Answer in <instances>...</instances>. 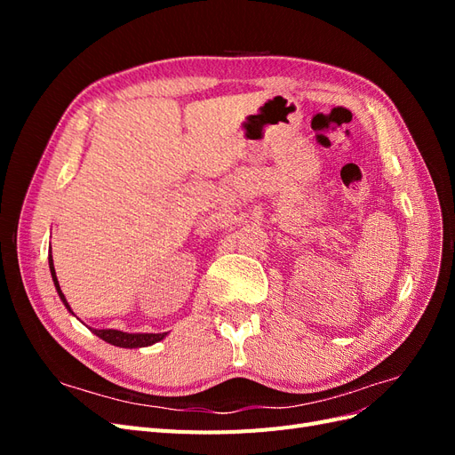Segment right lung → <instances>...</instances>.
Wrapping results in <instances>:
<instances>
[{
    "label": "right lung",
    "instance_id": "obj_1",
    "mask_svg": "<svg viewBox=\"0 0 455 455\" xmlns=\"http://www.w3.org/2000/svg\"><path fill=\"white\" fill-rule=\"evenodd\" d=\"M49 269H51V277H52V283H54V288H57L59 292V298L64 304V307L70 311L74 316L76 313L72 311L70 304H68L66 296L62 294L60 291V284H59V279H57V271H54V264H52V256L49 252ZM87 326V324H85ZM92 334L99 336L100 339H104L106 343H112V346L116 347H125V349H139V347H148V346H154V343L161 341L167 338L169 332H161V334H146V332H123V330H116V328H91L87 326Z\"/></svg>",
    "mask_w": 455,
    "mask_h": 455
}]
</instances>
